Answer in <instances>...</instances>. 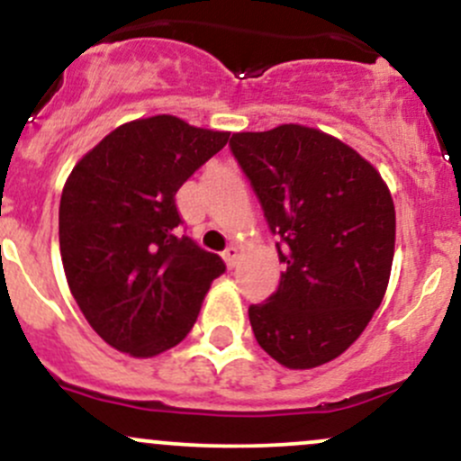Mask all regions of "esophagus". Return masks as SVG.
I'll list each match as a JSON object with an SVG mask.
<instances>
[{"mask_svg":"<svg viewBox=\"0 0 461 461\" xmlns=\"http://www.w3.org/2000/svg\"><path fill=\"white\" fill-rule=\"evenodd\" d=\"M237 255H240V250H237L235 246H229V249L221 252V257H224V261H226V266H229V268H235Z\"/></svg>","mask_w":461,"mask_h":461,"instance_id":"obj_1","label":"esophagus"}]
</instances>
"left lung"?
Segmentation results:
<instances>
[{
	"mask_svg": "<svg viewBox=\"0 0 461 461\" xmlns=\"http://www.w3.org/2000/svg\"><path fill=\"white\" fill-rule=\"evenodd\" d=\"M229 147L284 264L276 292L249 308L257 343L290 369L330 363L363 334L387 290V185L345 142L303 125L232 133Z\"/></svg>",
	"mask_w": 461,
	"mask_h": 461,
	"instance_id": "obj_1",
	"label": "left lung"
}]
</instances>
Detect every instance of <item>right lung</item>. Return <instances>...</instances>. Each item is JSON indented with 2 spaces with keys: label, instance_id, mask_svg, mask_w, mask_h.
Listing matches in <instances>:
<instances>
[{
  "label": "right lung",
  "instance_id": "right-lung-1",
  "mask_svg": "<svg viewBox=\"0 0 461 461\" xmlns=\"http://www.w3.org/2000/svg\"><path fill=\"white\" fill-rule=\"evenodd\" d=\"M176 116L131 121L78 160L61 193L59 244L78 308L136 358L176 348L226 270L182 232L176 193L229 142Z\"/></svg>",
  "mask_w": 461,
  "mask_h": 461
}]
</instances>
